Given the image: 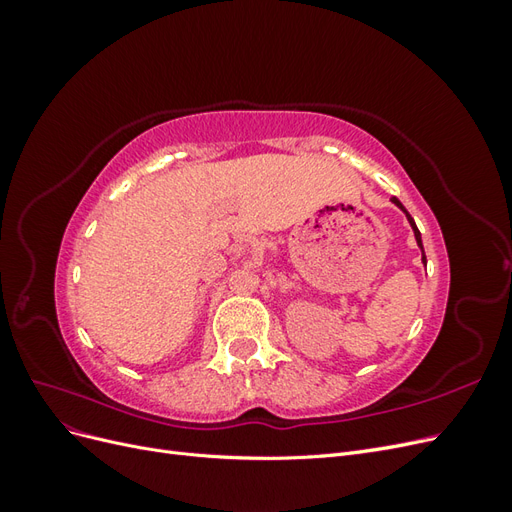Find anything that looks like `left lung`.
Masks as SVG:
<instances>
[{
  "label": "left lung",
  "instance_id": "8db88e82",
  "mask_svg": "<svg viewBox=\"0 0 512 512\" xmlns=\"http://www.w3.org/2000/svg\"><path fill=\"white\" fill-rule=\"evenodd\" d=\"M391 200H393V203H395V205H397V207H399V209H401V211H404V213H406V218H408V222H410V226H412V230H414V237H416V243H418V247H421V250H423V241H421V232H418V228H416V224H414V220H412V215H410V213H408V211H406V207H404V205H401V203H399V200H397V198H391ZM423 262H427V260H425V252H423Z\"/></svg>",
  "mask_w": 512,
  "mask_h": 512
}]
</instances>
